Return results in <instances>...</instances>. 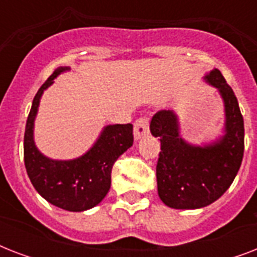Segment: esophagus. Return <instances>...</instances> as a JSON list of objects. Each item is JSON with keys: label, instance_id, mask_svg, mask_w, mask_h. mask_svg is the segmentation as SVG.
<instances>
[{"label": "esophagus", "instance_id": "obj_1", "mask_svg": "<svg viewBox=\"0 0 257 257\" xmlns=\"http://www.w3.org/2000/svg\"><path fill=\"white\" fill-rule=\"evenodd\" d=\"M149 133V121L147 117H141L135 122V128H133V135H135V140H140L145 135Z\"/></svg>", "mask_w": 257, "mask_h": 257}]
</instances>
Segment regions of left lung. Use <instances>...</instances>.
<instances>
[{
    "label": "left lung",
    "mask_w": 257,
    "mask_h": 257,
    "mask_svg": "<svg viewBox=\"0 0 257 257\" xmlns=\"http://www.w3.org/2000/svg\"><path fill=\"white\" fill-rule=\"evenodd\" d=\"M203 80L219 92L224 104V125L215 140L200 145L185 140L175 110H160L151 121V133L161 143L157 192L175 209H197L216 201L235 180L243 160L244 121L235 93L220 70L212 69Z\"/></svg>",
    "instance_id": "obj_1"
}]
</instances>
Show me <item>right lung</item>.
<instances>
[{"label":"right lung","mask_w":257,"mask_h":257,"mask_svg":"<svg viewBox=\"0 0 257 257\" xmlns=\"http://www.w3.org/2000/svg\"><path fill=\"white\" fill-rule=\"evenodd\" d=\"M69 70L58 66L34 96L26 121L24 161L33 187L46 201L65 211L84 212L98 205L109 192L114 161L133 144V125H105L92 147L76 159L54 160L40 152L34 141L40 101L54 78Z\"/></svg>","instance_id":"right-lung-1"}]
</instances>
